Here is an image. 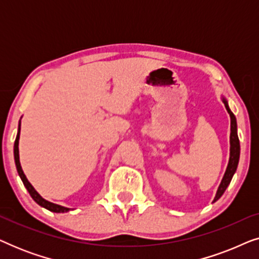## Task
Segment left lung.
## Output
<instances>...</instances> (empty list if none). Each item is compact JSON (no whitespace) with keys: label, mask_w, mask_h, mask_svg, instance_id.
<instances>
[{"label":"left lung","mask_w":259,"mask_h":259,"mask_svg":"<svg viewBox=\"0 0 259 259\" xmlns=\"http://www.w3.org/2000/svg\"><path fill=\"white\" fill-rule=\"evenodd\" d=\"M223 102H224L226 111L230 114V118H231V134H230V159L228 167H226L225 175L223 177L221 185L218 187L217 194H215L213 201H217L219 198L223 196V193L225 192L226 187L229 186L230 182H231L233 175H235L237 166H238L239 161V153H240V146H239V139L238 134H237V122H236V116L233 115V113L230 111L228 102L224 98H223Z\"/></svg>","instance_id":"1"}]
</instances>
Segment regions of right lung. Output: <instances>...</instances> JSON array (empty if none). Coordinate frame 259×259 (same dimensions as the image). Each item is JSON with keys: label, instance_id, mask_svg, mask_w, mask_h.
<instances>
[{"label": "right lung", "instance_id": "right-lung-1", "mask_svg": "<svg viewBox=\"0 0 259 259\" xmlns=\"http://www.w3.org/2000/svg\"><path fill=\"white\" fill-rule=\"evenodd\" d=\"M20 130H21V121L19 123V131H17V136H16V139H15V144H14V158H15V164H16V168H17V172H19V176L21 180H22L24 186H26V189L28 190V192L31 196V198L36 201V203L40 205V206L47 208V210L52 211V212H56V213H63V212H68L70 208L68 207H63L61 205H58V204H53L51 201L46 200L42 198L40 194H38L36 191L33 186H31V184L28 182V179L26 178V176H24V173L22 171V167H21V164H20V157H19V139H20Z\"/></svg>", "mask_w": 259, "mask_h": 259}]
</instances>
